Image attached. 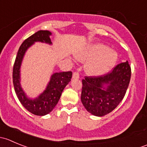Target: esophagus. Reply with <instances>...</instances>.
Returning a JSON list of instances; mask_svg holds the SVG:
<instances>
[{
    "label": "esophagus",
    "instance_id": "34e87169",
    "mask_svg": "<svg viewBox=\"0 0 147 147\" xmlns=\"http://www.w3.org/2000/svg\"><path fill=\"white\" fill-rule=\"evenodd\" d=\"M80 78V74L78 72H73V75H72V78L74 79H78Z\"/></svg>",
    "mask_w": 147,
    "mask_h": 147
}]
</instances>
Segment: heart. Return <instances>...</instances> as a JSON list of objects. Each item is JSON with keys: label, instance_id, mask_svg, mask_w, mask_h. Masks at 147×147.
Here are the masks:
<instances>
[{"label": "heart", "instance_id": "1", "mask_svg": "<svg viewBox=\"0 0 147 147\" xmlns=\"http://www.w3.org/2000/svg\"><path fill=\"white\" fill-rule=\"evenodd\" d=\"M80 61L87 62L85 71L89 75L99 76L110 70L117 61L116 52L109 50V47L102 44H97L77 55Z\"/></svg>", "mask_w": 147, "mask_h": 147}]
</instances>
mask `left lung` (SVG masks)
<instances>
[{"mask_svg": "<svg viewBox=\"0 0 147 147\" xmlns=\"http://www.w3.org/2000/svg\"><path fill=\"white\" fill-rule=\"evenodd\" d=\"M131 78L128 61L121 63L111 72L82 80L81 101L87 112L97 117L110 113L126 94Z\"/></svg>", "mask_w": 147, "mask_h": 147, "instance_id": "8db88e82", "label": "left lung"}]
</instances>
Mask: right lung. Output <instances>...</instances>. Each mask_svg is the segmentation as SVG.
I'll list each match as a JSON object with an SVG mask.
<instances>
[{
	"label": "right lung",
	"mask_w": 147,
	"mask_h": 147,
	"mask_svg": "<svg viewBox=\"0 0 147 147\" xmlns=\"http://www.w3.org/2000/svg\"><path fill=\"white\" fill-rule=\"evenodd\" d=\"M51 32L48 30H39L25 40L18 52L13 69V82L16 95L23 107L32 114L38 116H44L50 113L60 98L62 92L67 84L71 80L72 72H55L50 78V80L45 90L35 99L28 98L20 85V69L24 55L28 47L35 42H45L51 45L50 36Z\"/></svg>",
	"instance_id": "1"
}]
</instances>
